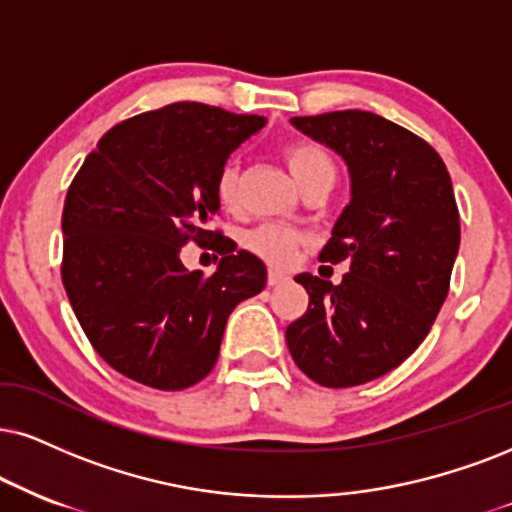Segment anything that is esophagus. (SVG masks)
<instances>
[{
    "label": "esophagus",
    "mask_w": 512,
    "mask_h": 512,
    "mask_svg": "<svg viewBox=\"0 0 512 512\" xmlns=\"http://www.w3.org/2000/svg\"><path fill=\"white\" fill-rule=\"evenodd\" d=\"M289 277L285 273H277V270H270L268 273V285L270 287H277V285H285Z\"/></svg>",
    "instance_id": "34e87169"
}]
</instances>
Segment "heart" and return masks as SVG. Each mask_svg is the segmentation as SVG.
Listing matches in <instances>:
<instances>
[{
  "label": "heart",
  "instance_id": "1",
  "mask_svg": "<svg viewBox=\"0 0 512 512\" xmlns=\"http://www.w3.org/2000/svg\"><path fill=\"white\" fill-rule=\"evenodd\" d=\"M285 161L292 175L301 187L313 185L318 180H332L337 175V166H334L332 154L320 142L308 140V137H296L289 140L282 149ZM216 199L220 208L225 211H237L239 206V168L235 161H227L220 166L216 175V185H213ZM306 242V235L296 227L282 225V223H263L249 230L242 237V244L246 251L256 254L258 258L270 263V266L285 268L294 261L296 251Z\"/></svg>",
  "mask_w": 512,
  "mask_h": 512
}]
</instances>
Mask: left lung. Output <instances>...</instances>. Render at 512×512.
<instances>
[{
    "label": "left lung",
    "mask_w": 512,
    "mask_h": 512,
    "mask_svg": "<svg viewBox=\"0 0 512 512\" xmlns=\"http://www.w3.org/2000/svg\"><path fill=\"white\" fill-rule=\"evenodd\" d=\"M292 123L342 154L351 201L318 256L349 273L339 285L296 275L308 311L287 327V346L313 382L356 387L406 361L444 306L460 246L456 197L437 151L377 113L330 111Z\"/></svg>",
    "instance_id": "left-lung-1"
}]
</instances>
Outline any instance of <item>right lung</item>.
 I'll return each instance as SVG.
<instances>
[{"label": "right lung", "mask_w": 512, "mask_h": 512, "mask_svg": "<svg viewBox=\"0 0 512 512\" xmlns=\"http://www.w3.org/2000/svg\"><path fill=\"white\" fill-rule=\"evenodd\" d=\"M263 116L178 102L113 125L68 187L61 280L94 351L130 380L187 389L218 361L239 301L266 266L220 230L216 175ZM185 243L224 256L213 276L187 271Z\"/></svg>", "instance_id": "add662e5"}]
</instances>
